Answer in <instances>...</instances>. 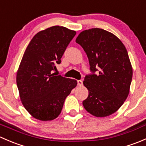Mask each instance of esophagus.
<instances>
[{
  "instance_id": "34e87169",
  "label": "esophagus",
  "mask_w": 146,
  "mask_h": 146,
  "mask_svg": "<svg viewBox=\"0 0 146 146\" xmlns=\"http://www.w3.org/2000/svg\"><path fill=\"white\" fill-rule=\"evenodd\" d=\"M77 82H78V86H81V85H82V80H78Z\"/></svg>"
}]
</instances>
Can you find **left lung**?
I'll return each mask as SVG.
<instances>
[{
  "label": "left lung",
  "instance_id": "1",
  "mask_svg": "<svg viewBox=\"0 0 146 146\" xmlns=\"http://www.w3.org/2000/svg\"><path fill=\"white\" fill-rule=\"evenodd\" d=\"M76 42L86 53L91 72L83 81L89 92L84 108L95 117L111 115L126 100L131 83L133 70L126 47L100 28L82 31Z\"/></svg>",
  "mask_w": 146,
  "mask_h": 146
}]
</instances>
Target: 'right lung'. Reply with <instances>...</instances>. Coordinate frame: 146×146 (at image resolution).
Instances as JSON below:
<instances>
[{"mask_svg": "<svg viewBox=\"0 0 146 146\" xmlns=\"http://www.w3.org/2000/svg\"><path fill=\"white\" fill-rule=\"evenodd\" d=\"M76 32L53 26L34 36L17 73L20 100L35 119L51 121L61 113L66 97L77 85L76 80L54 73Z\"/></svg>", "mask_w": 146, "mask_h": 146, "instance_id": "obj_1", "label": "right lung"}]
</instances>
